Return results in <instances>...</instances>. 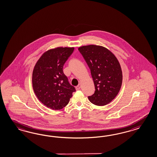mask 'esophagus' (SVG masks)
<instances>
[{"mask_svg":"<svg viewBox=\"0 0 157 157\" xmlns=\"http://www.w3.org/2000/svg\"><path fill=\"white\" fill-rule=\"evenodd\" d=\"M75 89H76V90H79V89H81V85H78L77 86H76V87H75Z\"/></svg>","mask_w":157,"mask_h":157,"instance_id":"34e87169","label":"esophagus"}]
</instances>
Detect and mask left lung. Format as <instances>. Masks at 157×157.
Listing matches in <instances>:
<instances>
[{
	"label": "left lung",
	"instance_id": "obj_1",
	"mask_svg": "<svg viewBox=\"0 0 157 157\" xmlns=\"http://www.w3.org/2000/svg\"><path fill=\"white\" fill-rule=\"evenodd\" d=\"M90 70L95 90L88 98L93 104L104 106L109 104L119 93L123 75L118 60L102 46L89 45L78 48Z\"/></svg>",
	"mask_w": 157,
	"mask_h": 157
}]
</instances>
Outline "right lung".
Wrapping results in <instances>:
<instances>
[{
	"mask_svg": "<svg viewBox=\"0 0 157 157\" xmlns=\"http://www.w3.org/2000/svg\"><path fill=\"white\" fill-rule=\"evenodd\" d=\"M74 48L50 49L38 59L34 68L32 84L40 101L53 110H60L68 104L75 91L63 72V66Z\"/></svg>",
	"mask_w": 157,
	"mask_h": 157,
	"instance_id": "1",
	"label": "right lung"
}]
</instances>
